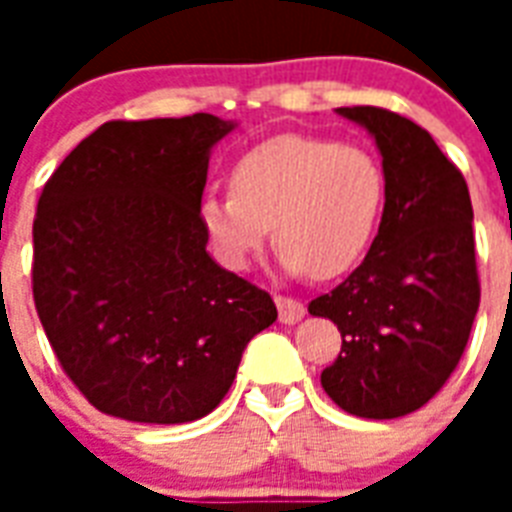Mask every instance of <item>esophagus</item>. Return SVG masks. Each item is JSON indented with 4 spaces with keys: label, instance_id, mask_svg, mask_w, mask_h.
Here are the masks:
<instances>
[{
    "label": "esophagus",
    "instance_id": "34e87169",
    "mask_svg": "<svg viewBox=\"0 0 512 512\" xmlns=\"http://www.w3.org/2000/svg\"><path fill=\"white\" fill-rule=\"evenodd\" d=\"M276 305H279V321L281 324H295L305 316V305L295 297H284L279 295L276 297Z\"/></svg>",
    "mask_w": 512,
    "mask_h": 512
}]
</instances>
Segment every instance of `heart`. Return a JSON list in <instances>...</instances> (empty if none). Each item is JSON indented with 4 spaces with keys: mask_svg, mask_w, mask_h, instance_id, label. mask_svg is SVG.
I'll list each match as a JSON object with an SVG mask.
<instances>
[{
    "mask_svg": "<svg viewBox=\"0 0 512 512\" xmlns=\"http://www.w3.org/2000/svg\"><path fill=\"white\" fill-rule=\"evenodd\" d=\"M385 196L388 177L369 148L289 132L244 151L231 191L207 193L199 220L228 268H244L273 225L289 273L335 279L366 255Z\"/></svg>",
    "mask_w": 512,
    "mask_h": 512,
    "instance_id": "b5f03b06",
    "label": "heart"
}]
</instances>
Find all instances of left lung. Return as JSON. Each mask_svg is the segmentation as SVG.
<instances>
[{
  "instance_id": "left-lung-1",
  "label": "left lung",
  "mask_w": 512,
  "mask_h": 512,
  "mask_svg": "<svg viewBox=\"0 0 512 512\" xmlns=\"http://www.w3.org/2000/svg\"><path fill=\"white\" fill-rule=\"evenodd\" d=\"M337 114L374 135L388 196L364 263L308 305L342 335L321 385L348 414L393 420L428 404L468 345L481 303L473 204L420 124L377 106Z\"/></svg>"
}]
</instances>
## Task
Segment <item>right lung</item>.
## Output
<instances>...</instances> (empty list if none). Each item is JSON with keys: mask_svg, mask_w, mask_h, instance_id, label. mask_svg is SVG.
Returning <instances> with one entry per match:
<instances>
[{"mask_svg": "<svg viewBox=\"0 0 512 512\" xmlns=\"http://www.w3.org/2000/svg\"><path fill=\"white\" fill-rule=\"evenodd\" d=\"M231 130L212 114L106 122L44 183L36 313L68 380L111 417L209 414L279 316L265 289L207 255L199 201L209 151Z\"/></svg>", "mask_w": 512, "mask_h": 512, "instance_id": "right-lung-1", "label": "right lung"}]
</instances>
